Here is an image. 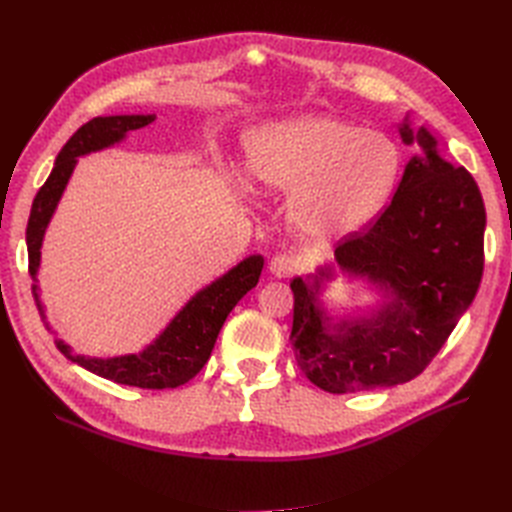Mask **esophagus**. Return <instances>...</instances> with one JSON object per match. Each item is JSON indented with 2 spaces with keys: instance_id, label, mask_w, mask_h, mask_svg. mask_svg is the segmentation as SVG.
Masks as SVG:
<instances>
[{
  "instance_id": "esophagus-1",
  "label": "esophagus",
  "mask_w": 512,
  "mask_h": 512,
  "mask_svg": "<svg viewBox=\"0 0 512 512\" xmlns=\"http://www.w3.org/2000/svg\"><path fill=\"white\" fill-rule=\"evenodd\" d=\"M297 260L286 254H277L271 262H269V271L275 277H290L294 271H297Z\"/></svg>"
}]
</instances>
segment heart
Wrapping results in <instances>:
<instances>
[{
    "mask_svg": "<svg viewBox=\"0 0 512 512\" xmlns=\"http://www.w3.org/2000/svg\"><path fill=\"white\" fill-rule=\"evenodd\" d=\"M245 151L256 183L292 194L290 222L320 241L352 237L374 222L401 175L391 136L329 115L269 123L247 136Z\"/></svg>",
    "mask_w": 512,
    "mask_h": 512,
    "instance_id": "1",
    "label": "heart"
}]
</instances>
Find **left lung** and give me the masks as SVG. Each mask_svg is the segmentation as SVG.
Returning <instances> with one entry per match:
<instances>
[{
    "mask_svg": "<svg viewBox=\"0 0 512 512\" xmlns=\"http://www.w3.org/2000/svg\"><path fill=\"white\" fill-rule=\"evenodd\" d=\"M416 145L391 205L363 235L335 250L316 273L290 282L292 348L309 382L356 393L416 378L472 305L483 277L485 205L474 177L446 162L425 126L399 123ZM342 272L365 279L383 299L361 313L331 317L319 299Z\"/></svg>",
    "mask_w": 512,
    "mask_h": 512,
    "instance_id": "obj_1",
    "label": "left lung"
}]
</instances>
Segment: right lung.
<instances>
[{"label":"right lung","mask_w":512,"mask_h":512,"mask_svg":"<svg viewBox=\"0 0 512 512\" xmlns=\"http://www.w3.org/2000/svg\"><path fill=\"white\" fill-rule=\"evenodd\" d=\"M153 119H156V115L94 117L76 130L70 136V141L61 147L49 179L44 181L34 198L27 222L29 275L34 280L32 292L42 320L46 318L38 294L42 243L59 200L66 192V185L76 164H79V158L119 145L121 141H126L130 132L149 126ZM262 267H265V258L252 254L220 275L218 280L194 292L190 301L160 331V335L141 352L102 359V356L74 354L72 346L66 344L64 339H55V346L66 359L100 378L138 386V389H175V386L185 384L205 367L224 320L232 312V307L258 284ZM44 327L51 331L49 322H44Z\"/></svg>","instance_id":"right-lung-1"}]
</instances>
